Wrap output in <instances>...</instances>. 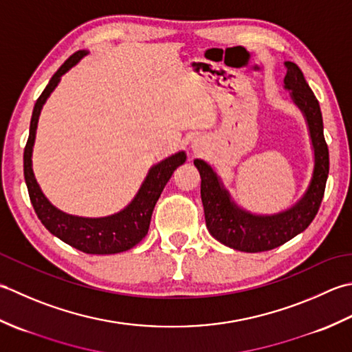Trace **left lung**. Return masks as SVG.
Masks as SVG:
<instances>
[{"mask_svg":"<svg viewBox=\"0 0 352 352\" xmlns=\"http://www.w3.org/2000/svg\"><path fill=\"white\" fill-rule=\"evenodd\" d=\"M284 65L287 68L285 89L292 91L293 102L304 112L314 148L313 177L304 197L290 210L275 216H255L240 210L232 202L211 166L202 160L195 161L202 179L200 197L208 231L225 246L241 252H264L292 240L310 226L324 199L329 171V153L324 136L320 106L296 63L285 62Z\"/></svg>","mask_w":352,"mask_h":352,"instance_id":"obj_1","label":"left lung"}]
</instances>
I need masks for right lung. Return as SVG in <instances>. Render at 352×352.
<instances>
[{
  "mask_svg": "<svg viewBox=\"0 0 352 352\" xmlns=\"http://www.w3.org/2000/svg\"><path fill=\"white\" fill-rule=\"evenodd\" d=\"M85 54L86 52H76L73 56H69L63 62V65L56 71L39 98L36 100L30 121V133H28V140L24 148V177L34 212L38 214L42 225L50 232L62 241H65L67 245L82 250L85 254L109 255L129 250L135 245H138L147 235L150 219H152V212L157 199H160L164 186L168 182L173 171L185 162L186 156L184 152H179L150 168L138 195L135 196V199L123 211L113 214V216L102 219L76 217L59 211L50 204L47 197L42 195L32 168V152L36 127H38L42 106H44L47 98L52 94L57 83H59L60 77L71 67H74Z\"/></svg>",
  "mask_w": 352,
  "mask_h": 352,
  "instance_id": "obj_1",
  "label": "right lung"
}]
</instances>
